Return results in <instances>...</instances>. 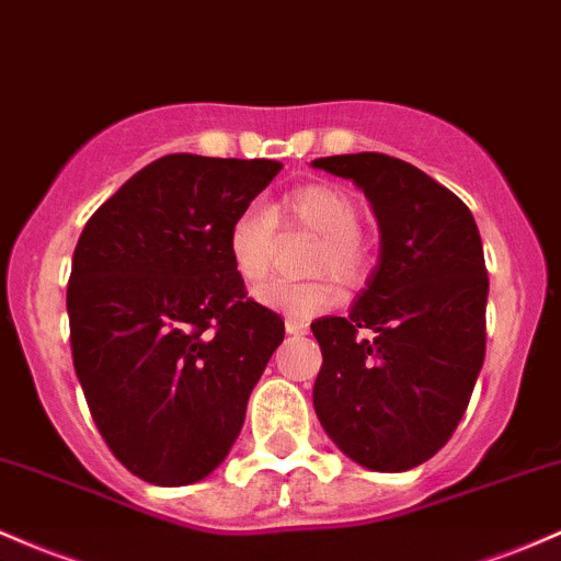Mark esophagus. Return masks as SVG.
<instances>
[{
    "mask_svg": "<svg viewBox=\"0 0 561 561\" xmlns=\"http://www.w3.org/2000/svg\"><path fill=\"white\" fill-rule=\"evenodd\" d=\"M285 330L290 332V335H306V332H309V324L298 322V319H287Z\"/></svg>",
    "mask_w": 561,
    "mask_h": 561,
    "instance_id": "esophagus-1",
    "label": "esophagus"
}]
</instances>
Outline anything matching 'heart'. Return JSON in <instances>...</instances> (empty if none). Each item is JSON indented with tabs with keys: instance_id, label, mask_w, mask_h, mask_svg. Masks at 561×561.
Segmentation results:
<instances>
[{
	"instance_id": "obj_1",
	"label": "heart",
	"mask_w": 561,
	"mask_h": 561,
	"mask_svg": "<svg viewBox=\"0 0 561 561\" xmlns=\"http://www.w3.org/2000/svg\"><path fill=\"white\" fill-rule=\"evenodd\" d=\"M359 202L335 183H306L268 207L248 205L231 218L229 255L244 285L255 287L274 268L279 237L309 233L313 244L304 257L306 274H330L343 287H356L370 271V244L359 229ZM257 300L287 317H311L337 300L335 287L324 276L304 282H274L257 290Z\"/></svg>"
}]
</instances>
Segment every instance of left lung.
<instances>
[{
  "label": "left lung",
  "mask_w": 561,
  "mask_h": 561,
  "mask_svg": "<svg viewBox=\"0 0 561 561\" xmlns=\"http://www.w3.org/2000/svg\"><path fill=\"white\" fill-rule=\"evenodd\" d=\"M354 181L378 218L380 252L348 317L311 324L322 348L313 410L373 471L426 463L458 428L484 362L488 268L469 207L402 159H313Z\"/></svg>",
  "instance_id": "1"
}]
</instances>
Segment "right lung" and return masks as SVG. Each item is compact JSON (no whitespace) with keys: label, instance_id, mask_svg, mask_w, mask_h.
<instances>
[{"label":"right lung","instance_id":"1","mask_svg":"<svg viewBox=\"0 0 561 561\" xmlns=\"http://www.w3.org/2000/svg\"><path fill=\"white\" fill-rule=\"evenodd\" d=\"M279 170L168 153L79 237L66 293L73 370L108 450L144 482L181 488L224 463L285 337L229 255L231 218Z\"/></svg>","mask_w":561,"mask_h":561}]
</instances>
